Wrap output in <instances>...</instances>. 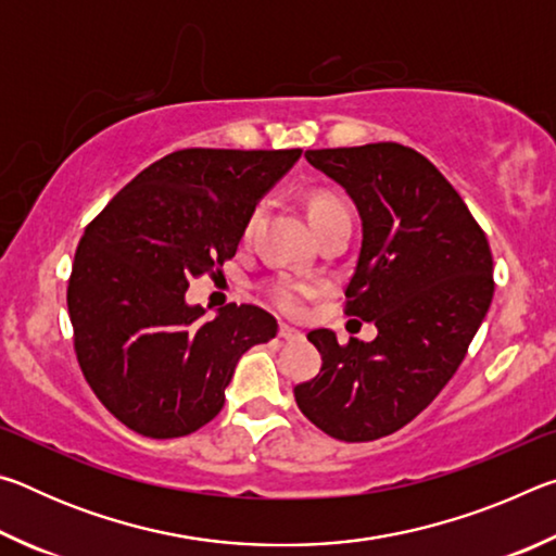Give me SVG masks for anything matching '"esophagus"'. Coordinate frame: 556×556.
<instances>
[{
    "label": "esophagus",
    "instance_id": "obj_1",
    "mask_svg": "<svg viewBox=\"0 0 556 556\" xmlns=\"http://www.w3.org/2000/svg\"><path fill=\"white\" fill-rule=\"evenodd\" d=\"M279 338H285V341H299V338H304V336H301V331H296L294 326L279 324Z\"/></svg>",
    "mask_w": 556,
    "mask_h": 556
}]
</instances>
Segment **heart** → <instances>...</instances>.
I'll list each match as a JSON object with an SVG mask.
<instances>
[{"label": "heart", "mask_w": 556, "mask_h": 556, "mask_svg": "<svg viewBox=\"0 0 556 556\" xmlns=\"http://www.w3.org/2000/svg\"><path fill=\"white\" fill-rule=\"evenodd\" d=\"M341 208H343L341 201H336L333 195L318 193V195H314L312 203H308V220H316V218H321V215H328V213L341 211ZM252 223H255V215L250 218L248 230L252 228ZM312 291H314V287L308 285V281L285 277V279H277L275 285H271L269 296L279 308H285V312H289V314H296L301 304H304V299L312 294Z\"/></svg>", "instance_id": "obj_1"}]
</instances>
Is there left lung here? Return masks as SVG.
I'll return each mask as SVG.
<instances>
[{
    "label": "left lung",
    "mask_w": 556,
    "mask_h": 556,
    "mask_svg": "<svg viewBox=\"0 0 556 556\" xmlns=\"http://www.w3.org/2000/svg\"><path fill=\"white\" fill-rule=\"evenodd\" d=\"M306 162L361 215L345 312L378 336L338 345L328 328L308 333L324 365L294 397L328 437L372 441L409 425L454 378L493 301L491 248L454 186L409 147L308 149Z\"/></svg>",
    "instance_id": "1"
}]
</instances>
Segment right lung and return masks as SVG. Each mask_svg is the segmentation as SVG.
<instances>
[{"instance_id":"right-lung-1","label":"right lung","mask_w":556,"mask_h":556,"mask_svg":"<svg viewBox=\"0 0 556 556\" xmlns=\"http://www.w3.org/2000/svg\"><path fill=\"white\" fill-rule=\"evenodd\" d=\"M301 149H181L129 181L75 252L68 314L75 353L98 400L149 439L201 429L252 345L277 336L260 306H225L211 321L188 281L235 257L257 203Z\"/></svg>"}]
</instances>
